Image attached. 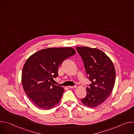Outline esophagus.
Segmentation results:
<instances>
[{
    "label": "esophagus",
    "mask_w": 134,
    "mask_h": 134,
    "mask_svg": "<svg viewBox=\"0 0 134 134\" xmlns=\"http://www.w3.org/2000/svg\"><path fill=\"white\" fill-rule=\"evenodd\" d=\"M76 85H75V86H68V87L69 88H76Z\"/></svg>",
    "instance_id": "esophagus-1"
}]
</instances>
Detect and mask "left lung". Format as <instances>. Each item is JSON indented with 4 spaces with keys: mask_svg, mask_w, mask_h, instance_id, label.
<instances>
[{
    "mask_svg": "<svg viewBox=\"0 0 134 134\" xmlns=\"http://www.w3.org/2000/svg\"><path fill=\"white\" fill-rule=\"evenodd\" d=\"M76 49L84 63L87 77L92 82L81 101L88 107L95 108L111 94L115 83V68L111 59L99 49L87 47Z\"/></svg>",
    "mask_w": 134,
    "mask_h": 134,
    "instance_id": "obj_1",
    "label": "left lung"
}]
</instances>
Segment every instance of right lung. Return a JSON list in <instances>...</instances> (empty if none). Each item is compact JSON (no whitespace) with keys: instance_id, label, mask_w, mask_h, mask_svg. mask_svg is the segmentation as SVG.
Segmentation results:
<instances>
[{"instance_id":"obj_1","label":"right lung","mask_w":134,"mask_h":134,"mask_svg":"<svg viewBox=\"0 0 134 134\" xmlns=\"http://www.w3.org/2000/svg\"><path fill=\"white\" fill-rule=\"evenodd\" d=\"M75 53L71 47L50 48L38 51L27 59L22 82L27 97L36 107L49 110L59 103L64 88L52 84V77L58 76V67L64 60Z\"/></svg>"}]
</instances>
